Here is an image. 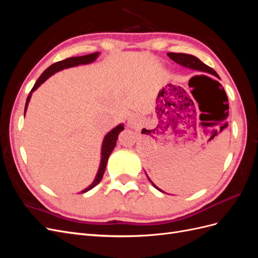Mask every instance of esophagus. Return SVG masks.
<instances>
[{
    "mask_svg": "<svg viewBox=\"0 0 258 258\" xmlns=\"http://www.w3.org/2000/svg\"><path fill=\"white\" fill-rule=\"evenodd\" d=\"M130 122H131V121H130Z\"/></svg>",
    "mask_w": 258,
    "mask_h": 258,
    "instance_id": "34e87169",
    "label": "esophagus"
}]
</instances>
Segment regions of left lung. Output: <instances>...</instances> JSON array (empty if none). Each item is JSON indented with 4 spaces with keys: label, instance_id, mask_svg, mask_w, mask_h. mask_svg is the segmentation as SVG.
<instances>
[{
    "label": "left lung",
    "instance_id": "8db88e82",
    "mask_svg": "<svg viewBox=\"0 0 258 258\" xmlns=\"http://www.w3.org/2000/svg\"><path fill=\"white\" fill-rule=\"evenodd\" d=\"M168 56L170 59H172L174 62H176V63L181 64L185 68H189V69H192V70H197V71H200V72H204V73H208V74H211V75H214L216 77H218L217 73L214 71V70L212 68H210L209 66L205 64L204 62L200 61L197 57L195 56H191V54H187V53H178V52H168ZM220 79V77H218ZM225 93V91H224ZM226 96V93H225ZM227 97V96H226ZM148 179H150V177H148ZM150 182L153 184V186L155 187V188H157L158 190L162 191L160 188H158L157 186H156L151 179Z\"/></svg>",
    "mask_w": 258,
    "mask_h": 258
}]
</instances>
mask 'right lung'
<instances>
[{
  "label": "right lung",
  "mask_w": 258,
  "mask_h": 258,
  "mask_svg": "<svg viewBox=\"0 0 258 258\" xmlns=\"http://www.w3.org/2000/svg\"><path fill=\"white\" fill-rule=\"evenodd\" d=\"M99 56V52H93V53H89V54H85V56L82 57H71V58H67L62 61H58L56 63L51 64L50 67H48L47 69L45 70V71L42 73V75L38 77V80L36 81V83L34 84L33 88L31 89L29 96L27 98V102H26V106H25V115L27 112V108H28V104L30 102V99L31 96H32V92L34 90H36L40 86L50 77L51 75H53L56 72L61 71V70L63 69H68V68H72V67H76V66H80V64H88L91 63V62L95 61ZM123 124L120 123L118 126L115 127L114 129H112L108 134L104 137L103 140V143H102V148H101V161H100V167L99 170L97 172V175L93 179V182L87 187V188H85L84 190L81 191V194H84L86 191H88L90 189H92L93 187L96 185H98L100 183L101 179H102V176L104 174V171L106 168V163H107V159L110 157L111 153L113 152L114 147L116 145V141H117V138H118V135L120 132L123 130Z\"/></svg>",
  "instance_id": "1"
}]
</instances>
